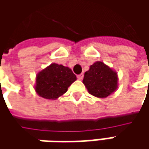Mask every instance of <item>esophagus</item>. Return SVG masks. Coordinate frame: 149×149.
I'll list each match as a JSON object with an SVG mask.
<instances>
[{
    "instance_id": "34e87169",
    "label": "esophagus",
    "mask_w": 149,
    "mask_h": 149,
    "mask_svg": "<svg viewBox=\"0 0 149 149\" xmlns=\"http://www.w3.org/2000/svg\"><path fill=\"white\" fill-rule=\"evenodd\" d=\"M77 78L78 79H79V80H81L82 79L84 78V74H79V75H77Z\"/></svg>"
}]
</instances>
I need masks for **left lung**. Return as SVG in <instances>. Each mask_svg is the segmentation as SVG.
<instances>
[{
	"mask_svg": "<svg viewBox=\"0 0 149 149\" xmlns=\"http://www.w3.org/2000/svg\"><path fill=\"white\" fill-rule=\"evenodd\" d=\"M117 72L102 61H96L84 73L83 84L91 95L104 99L118 89Z\"/></svg>",
	"mask_w": 149,
	"mask_h": 149,
	"instance_id": "obj_1",
	"label": "left lung"
}]
</instances>
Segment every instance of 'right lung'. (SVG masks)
<instances>
[{
	"label": "right lung",
	"instance_id": "1",
	"mask_svg": "<svg viewBox=\"0 0 149 149\" xmlns=\"http://www.w3.org/2000/svg\"><path fill=\"white\" fill-rule=\"evenodd\" d=\"M75 80L76 76L69 67L53 63L36 74L35 90L44 99L54 100L66 93Z\"/></svg>",
	"mask_w": 149,
	"mask_h": 149
}]
</instances>
